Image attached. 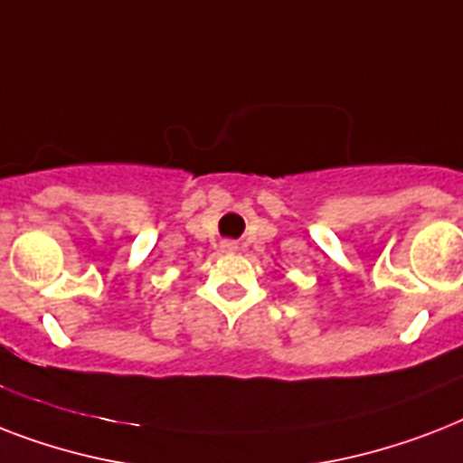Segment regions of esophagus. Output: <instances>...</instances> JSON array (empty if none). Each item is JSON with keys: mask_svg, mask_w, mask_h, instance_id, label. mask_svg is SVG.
<instances>
[{"mask_svg": "<svg viewBox=\"0 0 463 463\" xmlns=\"http://www.w3.org/2000/svg\"><path fill=\"white\" fill-rule=\"evenodd\" d=\"M221 247H223V252H238V250H240L235 240H225V242Z\"/></svg>", "mask_w": 463, "mask_h": 463, "instance_id": "esophagus-1", "label": "esophagus"}]
</instances>
